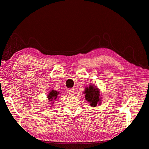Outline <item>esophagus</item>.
Wrapping results in <instances>:
<instances>
[{
	"label": "esophagus",
	"mask_w": 149,
	"mask_h": 149,
	"mask_svg": "<svg viewBox=\"0 0 149 149\" xmlns=\"http://www.w3.org/2000/svg\"><path fill=\"white\" fill-rule=\"evenodd\" d=\"M68 93L70 95L73 96V95H74V94H75L74 89L73 88H69L68 89Z\"/></svg>",
	"instance_id": "esophagus-1"
}]
</instances>
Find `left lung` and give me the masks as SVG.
<instances>
[{
    "label": "left lung",
    "mask_w": 149,
    "mask_h": 149,
    "mask_svg": "<svg viewBox=\"0 0 149 149\" xmlns=\"http://www.w3.org/2000/svg\"><path fill=\"white\" fill-rule=\"evenodd\" d=\"M83 93L85 94V100L90 104L91 107H94L97 104H101L102 95L100 94V89L97 86L93 84L89 85V87L85 88Z\"/></svg>",
    "instance_id": "obj_1"
}]
</instances>
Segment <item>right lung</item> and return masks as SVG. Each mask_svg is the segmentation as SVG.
I'll use <instances>...</instances> for the list:
<instances>
[{
    "mask_svg": "<svg viewBox=\"0 0 149 149\" xmlns=\"http://www.w3.org/2000/svg\"><path fill=\"white\" fill-rule=\"evenodd\" d=\"M60 95V93L58 92L56 90H54V89H52L51 91H49V93L48 94V96H47V98L49 101V104H54V102H53V101H55L56 99L59 98ZM52 107V106H50Z\"/></svg>",
    "mask_w": 149,
    "mask_h": 149,
    "instance_id": "add662e5",
    "label": "right lung"
}]
</instances>
